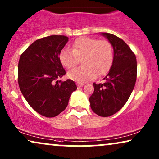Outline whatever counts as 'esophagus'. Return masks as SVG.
Masks as SVG:
<instances>
[{"label": "esophagus", "instance_id": "1", "mask_svg": "<svg viewBox=\"0 0 159 159\" xmlns=\"http://www.w3.org/2000/svg\"><path fill=\"white\" fill-rule=\"evenodd\" d=\"M84 83H77V86L78 87H81V86H84Z\"/></svg>", "mask_w": 159, "mask_h": 159}]
</instances>
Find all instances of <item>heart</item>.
<instances>
[{
    "mask_svg": "<svg viewBox=\"0 0 159 159\" xmlns=\"http://www.w3.org/2000/svg\"><path fill=\"white\" fill-rule=\"evenodd\" d=\"M81 59L83 66L67 73L70 79L78 83H84L94 79L97 75L107 73L113 63V48L106 40L83 37L73 42L72 49L65 48L59 53L60 62L68 69L75 67Z\"/></svg>",
    "mask_w": 159,
    "mask_h": 159,
    "instance_id": "1",
    "label": "heart"
}]
</instances>
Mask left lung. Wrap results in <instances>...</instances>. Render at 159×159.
Instances as JSON below:
<instances>
[{"label": "left lung", "instance_id": "left-lung-1", "mask_svg": "<svg viewBox=\"0 0 159 159\" xmlns=\"http://www.w3.org/2000/svg\"><path fill=\"white\" fill-rule=\"evenodd\" d=\"M114 49L113 63L104 83L93 84L90 96L92 110L100 116H109L120 111L128 101L136 80L137 64L135 54L127 44L116 36L101 33Z\"/></svg>", "mask_w": 159, "mask_h": 159}]
</instances>
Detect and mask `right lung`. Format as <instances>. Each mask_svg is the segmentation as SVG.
I'll return each mask as SVG.
<instances>
[{"mask_svg": "<svg viewBox=\"0 0 159 159\" xmlns=\"http://www.w3.org/2000/svg\"><path fill=\"white\" fill-rule=\"evenodd\" d=\"M68 37L52 35L34 42L22 53L18 63V84L30 106L46 117H54L65 109L73 92L77 89L70 79H58L66 74L59 53Z\"/></svg>", "mask_w": 159, "mask_h": 159, "instance_id": "right-lung-1", "label": "right lung"}]
</instances>
